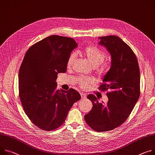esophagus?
<instances>
[{
    "mask_svg": "<svg viewBox=\"0 0 155 155\" xmlns=\"http://www.w3.org/2000/svg\"><path fill=\"white\" fill-rule=\"evenodd\" d=\"M80 95H81V97L82 99H85V98H86L87 97V94L85 93H80Z\"/></svg>",
    "mask_w": 155,
    "mask_h": 155,
    "instance_id": "1",
    "label": "esophagus"
}]
</instances>
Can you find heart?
<instances>
[{
  "label": "heart",
  "mask_w": 155,
  "mask_h": 155,
  "mask_svg": "<svg viewBox=\"0 0 155 155\" xmlns=\"http://www.w3.org/2000/svg\"><path fill=\"white\" fill-rule=\"evenodd\" d=\"M83 55L88 59L90 63L96 67L98 73H103L108 67L107 62L104 61L105 58V52L98 48L90 46L86 48L82 51ZM76 58V55L74 53L70 54L67 59V67L68 68H72ZM77 83L83 88H87L90 85L94 83V79L90 77H81L77 78Z\"/></svg>",
  "instance_id": "1"
}]
</instances>
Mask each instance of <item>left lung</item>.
<instances>
[{
  "label": "left lung",
  "instance_id": "left-lung-1",
  "mask_svg": "<svg viewBox=\"0 0 155 155\" xmlns=\"http://www.w3.org/2000/svg\"><path fill=\"white\" fill-rule=\"evenodd\" d=\"M99 45L111 55V66L99 89L108 91L106 104L99 103L92 94L87 97L93 104L85 120L96 132L113 130L122 125L132 111L140 96V75L138 63L132 49L116 36L98 38Z\"/></svg>",
  "mask_w": 155,
  "mask_h": 155
}]
</instances>
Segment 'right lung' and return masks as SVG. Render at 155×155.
Segmentation results:
<instances>
[{
    "mask_svg": "<svg viewBox=\"0 0 155 155\" xmlns=\"http://www.w3.org/2000/svg\"><path fill=\"white\" fill-rule=\"evenodd\" d=\"M77 43L71 38L48 36L26 52L18 74L19 97L30 120L42 130L59 128L80 93L73 88L57 90L59 73L67 70V61Z\"/></svg>",
    "mask_w": 155,
    "mask_h": 155,
    "instance_id": "1",
    "label": "right lung"
}]
</instances>
